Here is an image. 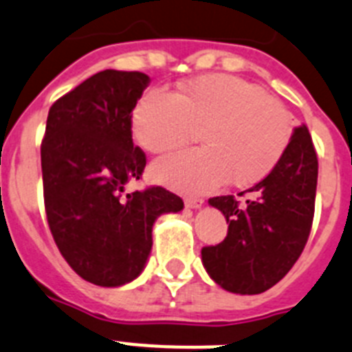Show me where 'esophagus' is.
<instances>
[{"label":"esophagus","mask_w":352,"mask_h":352,"mask_svg":"<svg viewBox=\"0 0 352 352\" xmlns=\"http://www.w3.org/2000/svg\"><path fill=\"white\" fill-rule=\"evenodd\" d=\"M184 204L189 209H200V207L204 206V200H201V198H186Z\"/></svg>","instance_id":"1"}]
</instances>
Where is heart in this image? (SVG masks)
I'll return each instance as SVG.
<instances>
[{
    "mask_svg": "<svg viewBox=\"0 0 352 352\" xmlns=\"http://www.w3.org/2000/svg\"><path fill=\"white\" fill-rule=\"evenodd\" d=\"M133 136L151 154L184 146L193 131L201 148L161 159L157 182L186 193H206L227 180L244 188L273 172L289 148L292 117L256 85L227 74L201 76L172 96L152 90L133 111Z\"/></svg>",
    "mask_w": 352,
    "mask_h": 352,
    "instance_id": "heart-1",
    "label": "heart"
}]
</instances>
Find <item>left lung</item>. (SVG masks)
Wrapping results in <instances>:
<instances>
[{
    "mask_svg": "<svg viewBox=\"0 0 352 352\" xmlns=\"http://www.w3.org/2000/svg\"><path fill=\"white\" fill-rule=\"evenodd\" d=\"M317 173L316 148L301 125L273 172L239 193L246 200L210 198L228 223L221 243L201 248V262L214 282L234 294H261L289 273L311 230Z\"/></svg>",
    "mask_w": 352,
    "mask_h": 352,
    "instance_id": "obj_1",
    "label": "left lung"
}]
</instances>
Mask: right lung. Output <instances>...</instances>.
Wrapping results in <instances>:
<instances>
[{
    "mask_svg": "<svg viewBox=\"0 0 352 352\" xmlns=\"http://www.w3.org/2000/svg\"><path fill=\"white\" fill-rule=\"evenodd\" d=\"M148 81L143 72L102 70L49 109L41 145L49 228L67 264L94 285L133 282L151 255L155 219L184 207L161 186L124 197L146 164L131 118Z\"/></svg>",
    "mask_w": 352,
    "mask_h": 352,
    "instance_id": "right-lung-1",
    "label": "right lung"
}]
</instances>
